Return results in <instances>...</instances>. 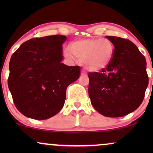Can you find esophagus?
I'll return each mask as SVG.
<instances>
[{
    "instance_id": "1",
    "label": "esophagus",
    "mask_w": 153,
    "mask_h": 153,
    "mask_svg": "<svg viewBox=\"0 0 153 153\" xmlns=\"http://www.w3.org/2000/svg\"><path fill=\"white\" fill-rule=\"evenodd\" d=\"M81 74H82V75H87V73H86V72H85V71H82Z\"/></svg>"
}]
</instances>
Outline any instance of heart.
I'll list each match as a JSON object with an SVG mask.
<instances>
[{
  "instance_id": "obj_1",
  "label": "heart",
  "mask_w": 153,
  "mask_h": 153,
  "mask_svg": "<svg viewBox=\"0 0 153 153\" xmlns=\"http://www.w3.org/2000/svg\"><path fill=\"white\" fill-rule=\"evenodd\" d=\"M114 45L109 40L91 38L78 40L67 47L64 54L68 58H78L88 70L100 71L109 64L114 54Z\"/></svg>"
}]
</instances>
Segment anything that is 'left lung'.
<instances>
[{"mask_svg":"<svg viewBox=\"0 0 153 153\" xmlns=\"http://www.w3.org/2000/svg\"><path fill=\"white\" fill-rule=\"evenodd\" d=\"M114 45L113 57L99 73H88V95L94 108L107 117H121L143 102L148 85L146 59L127 39L106 36Z\"/></svg>","mask_w":153,"mask_h":153,"instance_id":"8db88e82","label":"left lung"}]
</instances>
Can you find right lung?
Instances as JSON below:
<instances>
[{"label": "right lung", "mask_w": 153, "mask_h": 153, "mask_svg": "<svg viewBox=\"0 0 153 153\" xmlns=\"http://www.w3.org/2000/svg\"><path fill=\"white\" fill-rule=\"evenodd\" d=\"M66 39L59 34L31 39L12 54L8 88L16 108L26 117L44 120L59 113L67 88L79 78L80 67L61 62Z\"/></svg>", "instance_id": "right-lung-1"}]
</instances>
